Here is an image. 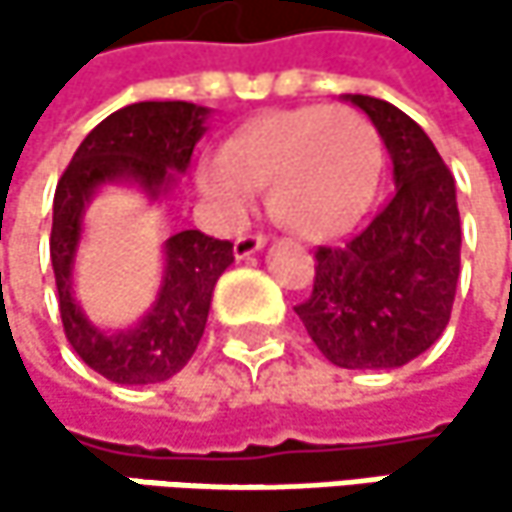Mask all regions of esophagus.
I'll return each instance as SVG.
<instances>
[{
  "instance_id": "1",
  "label": "esophagus",
  "mask_w": 512,
  "mask_h": 512,
  "mask_svg": "<svg viewBox=\"0 0 512 512\" xmlns=\"http://www.w3.org/2000/svg\"><path fill=\"white\" fill-rule=\"evenodd\" d=\"M266 246V237L263 234H243V237H237V243H234V255L237 260H243V257L255 255Z\"/></svg>"
}]
</instances>
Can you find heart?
I'll use <instances>...</instances> for the list:
<instances>
[{
	"label": "heart",
	"instance_id": "b5f03b06",
	"mask_svg": "<svg viewBox=\"0 0 512 512\" xmlns=\"http://www.w3.org/2000/svg\"><path fill=\"white\" fill-rule=\"evenodd\" d=\"M382 148L376 127L350 106H299L249 124L201 165L204 192L243 216L257 186L281 225L308 240L350 231L370 204Z\"/></svg>",
	"mask_w": 512,
	"mask_h": 512
}]
</instances>
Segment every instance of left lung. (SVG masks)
Segmentation results:
<instances>
[{
    "label": "left lung",
    "mask_w": 512,
    "mask_h": 512,
    "mask_svg": "<svg viewBox=\"0 0 512 512\" xmlns=\"http://www.w3.org/2000/svg\"><path fill=\"white\" fill-rule=\"evenodd\" d=\"M379 130L394 192L344 246H320L314 290L296 305L317 350L347 370H391L430 350L460 278L457 186L430 136L397 106L347 94Z\"/></svg>",
    "instance_id": "1"
}]
</instances>
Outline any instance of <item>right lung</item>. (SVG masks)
Listing matches in <instances>:
<instances>
[{"mask_svg": "<svg viewBox=\"0 0 512 512\" xmlns=\"http://www.w3.org/2000/svg\"><path fill=\"white\" fill-rule=\"evenodd\" d=\"M210 109L183 100H145L112 112L76 148L52 201L50 260L64 335L76 356L118 385L174 376L195 353L219 275L234 263V243L180 231L165 243V272L154 308L124 332H100L73 299V257L82 213L103 183H136L159 198L189 168Z\"/></svg>", "mask_w": 512, "mask_h": 512, "instance_id": "add662e5", "label": "right lung"}]
</instances>
